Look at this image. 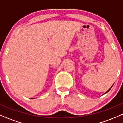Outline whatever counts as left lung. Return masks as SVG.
Returning <instances> with one entry per match:
<instances>
[{
	"mask_svg": "<svg viewBox=\"0 0 123 123\" xmlns=\"http://www.w3.org/2000/svg\"><path fill=\"white\" fill-rule=\"evenodd\" d=\"M113 86V85H112V86H111V88H110V89H109V90H108V91H107V92H106L105 93V94H106V93H107V92H108V91H110V89H111V88H112V86Z\"/></svg>",
	"mask_w": 123,
	"mask_h": 123,
	"instance_id": "1",
	"label": "left lung"
}]
</instances>
